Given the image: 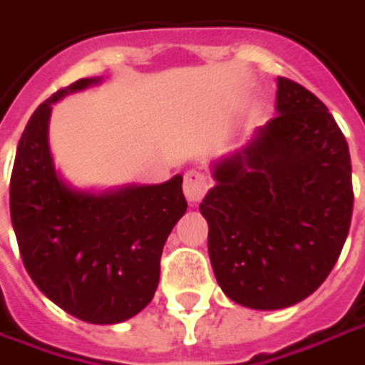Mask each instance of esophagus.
<instances>
[{
    "mask_svg": "<svg viewBox=\"0 0 365 365\" xmlns=\"http://www.w3.org/2000/svg\"><path fill=\"white\" fill-rule=\"evenodd\" d=\"M208 187H210L208 178L204 173H200V171H196V169H192V171H187L183 175V194H185L187 202L192 204V206L202 200Z\"/></svg>",
    "mask_w": 365,
    "mask_h": 365,
    "instance_id": "esophagus-1",
    "label": "esophagus"
}]
</instances>
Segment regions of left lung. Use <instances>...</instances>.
Returning a JSON list of instances; mask_svg holds the SVG:
<instances>
[{
  "mask_svg": "<svg viewBox=\"0 0 365 365\" xmlns=\"http://www.w3.org/2000/svg\"><path fill=\"white\" fill-rule=\"evenodd\" d=\"M274 111L212 163L215 185L200 202L217 283L252 310L289 308L318 289L354 212L349 146L327 105L277 78Z\"/></svg>",
  "mask_w": 365,
  "mask_h": 365,
  "instance_id": "8db88e82",
  "label": "left lung"
}]
</instances>
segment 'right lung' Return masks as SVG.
<instances>
[{
	"mask_svg": "<svg viewBox=\"0 0 365 365\" xmlns=\"http://www.w3.org/2000/svg\"><path fill=\"white\" fill-rule=\"evenodd\" d=\"M82 78L29 119L10 182L11 227L34 285L91 324H118L153 299L163 246L185 215L182 175L163 183L78 187L55 167L49 119L57 101L98 86Z\"/></svg>",
	"mask_w": 365,
	"mask_h": 365,
	"instance_id": "add662e5",
	"label": "right lung"
}]
</instances>
